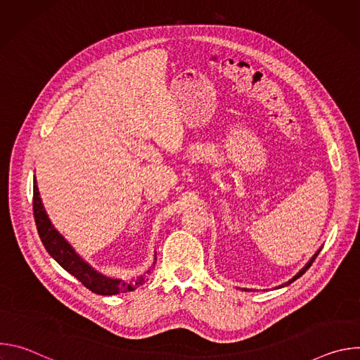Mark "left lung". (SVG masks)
Segmentation results:
<instances>
[{"label": "left lung", "mask_w": 360, "mask_h": 360, "mask_svg": "<svg viewBox=\"0 0 360 360\" xmlns=\"http://www.w3.org/2000/svg\"><path fill=\"white\" fill-rule=\"evenodd\" d=\"M321 249H322V248H319V249H318V252H316V253H315V255H314V256H312V258H311V259H309V262H307V264H306V265H304V266H303V268H302V269H300V271H299V272H297V274H296V275H295V276H293V278H292V279H289V281H288V282H286V283H282V285H279V286H276V289H281V288H285V286H288V285H290V283H292V282H293V281H296V279H297V278H300V276H302V275H303V274H304V272H306V271H307V269H309V268H311V265H312V264H314V261H315V259H316V256H318V255H319V252H321ZM242 290H245V292H249V290H253V289H246V288H242Z\"/></svg>", "instance_id": "obj_1"}]
</instances>
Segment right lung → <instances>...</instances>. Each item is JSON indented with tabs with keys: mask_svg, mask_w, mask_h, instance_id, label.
Segmentation results:
<instances>
[{
	"mask_svg": "<svg viewBox=\"0 0 360 360\" xmlns=\"http://www.w3.org/2000/svg\"><path fill=\"white\" fill-rule=\"evenodd\" d=\"M32 210H34V218L35 225L38 229V235L41 238V242L46 252L53 256V258L72 276H75L85 288L92 290L96 295H117L124 293L128 290H135L136 288L142 286L150 274L152 266H155L157 262V252H155V261L150 265L148 271H145L142 275L131 279L124 281L118 278H111L104 274L98 272L95 268H92L85 259L75 252V249L68 243V240L54 228L51 224L44 205L39 196V191L37 186V179L34 176V200H32Z\"/></svg>",
	"mask_w": 360,
	"mask_h": 360,
	"instance_id": "add662e5",
	"label": "right lung"
}]
</instances>
